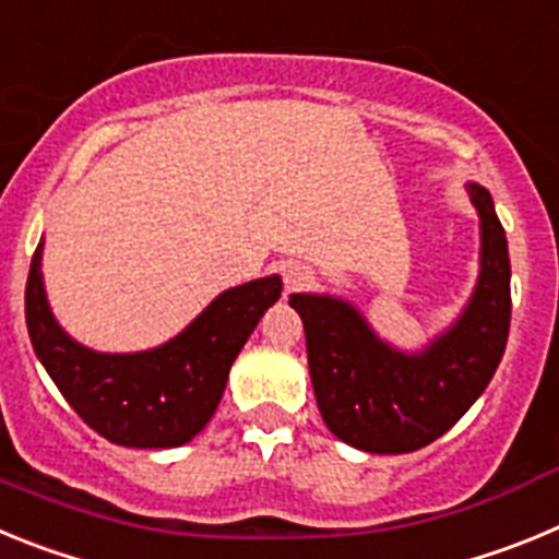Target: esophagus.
<instances>
[{
	"instance_id": "34e87169",
	"label": "esophagus",
	"mask_w": 559,
	"mask_h": 559,
	"mask_svg": "<svg viewBox=\"0 0 559 559\" xmlns=\"http://www.w3.org/2000/svg\"><path fill=\"white\" fill-rule=\"evenodd\" d=\"M310 280H313V274L305 265H288V271H285V290L294 294V290L308 288Z\"/></svg>"
}]
</instances>
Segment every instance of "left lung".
Instances as JSON below:
<instances>
[{"instance_id": "obj_1", "label": "left lung", "mask_w": 559, "mask_h": 559, "mask_svg": "<svg viewBox=\"0 0 559 559\" xmlns=\"http://www.w3.org/2000/svg\"><path fill=\"white\" fill-rule=\"evenodd\" d=\"M478 280L456 322L417 353L380 338L355 305L330 294H290L302 316L313 394L330 431L367 453H412L456 426L496 374L510 335V251L481 185Z\"/></svg>"}]
</instances>
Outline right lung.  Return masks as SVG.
Segmentation results:
<instances>
[{"label":"right lung","instance_id":"add662e5","mask_svg":"<svg viewBox=\"0 0 559 559\" xmlns=\"http://www.w3.org/2000/svg\"><path fill=\"white\" fill-rule=\"evenodd\" d=\"M38 243L24 316L38 360L88 428L114 445L179 448L206 426L224 397L237 353L283 294L276 274L224 290L179 335L142 353H97L78 344L49 310Z\"/></svg>","mask_w":559,"mask_h":559}]
</instances>
